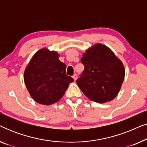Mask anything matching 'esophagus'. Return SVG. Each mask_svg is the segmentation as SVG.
I'll return each mask as SVG.
<instances>
[{
    "label": "esophagus",
    "mask_w": 147,
    "mask_h": 147,
    "mask_svg": "<svg viewBox=\"0 0 147 147\" xmlns=\"http://www.w3.org/2000/svg\"><path fill=\"white\" fill-rule=\"evenodd\" d=\"M73 78H74V81H76V80H77V78H78V76H77V74H74V75L73 76Z\"/></svg>",
    "instance_id": "esophagus-1"
}]
</instances>
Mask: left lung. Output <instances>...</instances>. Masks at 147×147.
Masks as SVG:
<instances>
[{"label":"left lung","mask_w":147,"mask_h":147,"mask_svg":"<svg viewBox=\"0 0 147 147\" xmlns=\"http://www.w3.org/2000/svg\"><path fill=\"white\" fill-rule=\"evenodd\" d=\"M81 62L84 70L76 83L83 93L98 103L113 100L124 81L125 69L122 62L110 48L101 43L86 50Z\"/></svg>","instance_id":"8db88e82"}]
</instances>
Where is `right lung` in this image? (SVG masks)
<instances>
[{"instance_id": "1", "label": "right lung", "mask_w": 147, "mask_h": 147, "mask_svg": "<svg viewBox=\"0 0 147 147\" xmlns=\"http://www.w3.org/2000/svg\"><path fill=\"white\" fill-rule=\"evenodd\" d=\"M59 55L46 48L31 58L24 73V81L31 98L43 105H51L61 99L74 79L66 75V65Z\"/></svg>"}]
</instances>
